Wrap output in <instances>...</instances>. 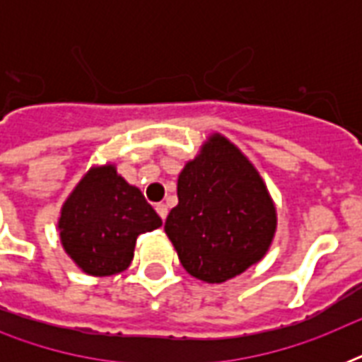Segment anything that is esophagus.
<instances>
[{"label": "esophagus", "instance_id": "esophagus-1", "mask_svg": "<svg viewBox=\"0 0 362 362\" xmlns=\"http://www.w3.org/2000/svg\"><path fill=\"white\" fill-rule=\"evenodd\" d=\"M156 210H158V214H159V218H161V220H165V218H167V212H169L167 204L158 203V204H156Z\"/></svg>", "mask_w": 362, "mask_h": 362}]
</instances>
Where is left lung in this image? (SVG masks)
Wrapping results in <instances>:
<instances>
[{
	"label": "left lung",
	"mask_w": 362,
	"mask_h": 362,
	"mask_svg": "<svg viewBox=\"0 0 362 362\" xmlns=\"http://www.w3.org/2000/svg\"><path fill=\"white\" fill-rule=\"evenodd\" d=\"M178 204L165 233L182 267L221 284L264 257L276 233V206L257 169L220 133L178 176Z\"/></svg>",
	"instance_id": "left-lung-1"
}]
</instances>
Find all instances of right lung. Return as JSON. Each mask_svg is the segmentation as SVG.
Instances as JSON below:
<instances>
[{"instance_id": "obj_1", "label": "right lung", "mask_w": 362, "mask_h": 362, "mask_svg": "<svg viewBox=\"0 0 362 362\" xmlns=\"http://www.w3.org/2000/svg\"><path fill=\"white\" fill-rule=\"evenodd\" d=\"M161 218L141 189L116 173L115 165L92 167L62 206L59 240L90 276H112L133 261L136 237L161 227Z\"/></svg>"}]
</instances>
